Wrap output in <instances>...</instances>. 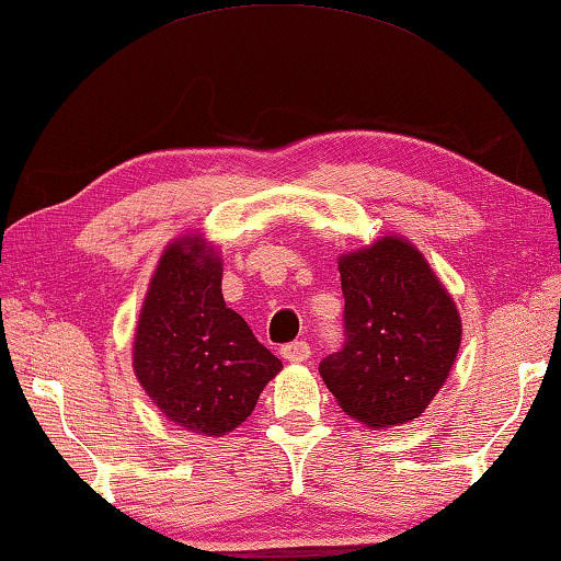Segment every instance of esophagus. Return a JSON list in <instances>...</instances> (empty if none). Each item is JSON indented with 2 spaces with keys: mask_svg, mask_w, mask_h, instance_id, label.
Listing matches in <instances>:
<instances>
[{
  "mask_svg": "<svg viewBox=\"0 0 561 561\" xmlns=\"http://www.w3.org/2000/svg\"><path fill=\"white\" fill-rule=\"evenodd\" d=\"M280 357L290 362V365H300V362H306L310 357L308 342H290V345H283Z\"/></svg>",
  "mask_w": 561,
  "mask_h": 561,
  "instance_id": "34e87169",
  "label": "esophagus"
}]
</instances>
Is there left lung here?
Here are the masks:
<instances>
[{
  "instance_id": "8db88e82",
  "label": "left lung",
  "mask_w": 561,
  "mask_h": 561,
  "mask_svg": "<svg viewBox=\"0 0 561 561\" xmlns=\"http://www.w3.org/2000/svg\"><path fill=\"white\" fill-rule=\"evenodd\" d=\"M345 347L320 362L340 409L369 428L409 424L446 385L460 350V312L414 243L381 236L337 259Z\"/></svg>"
}]
</instances>
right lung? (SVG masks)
I'll return each instance as SVG.
<instances>
[{"label":"right lung","instance_id":"1","mask_svg":"<svg viewBox=\"0 0 561 561\" xmlns=\"http://www.w3.org/2000/svg\"><path fill=\"white\" fill-rule=\"evenodd\" d=\"M221 255L202 233L167 243L133 337L135 377L184 431L226 436L251 416L280 359L226 308Z\"/></svg>","mask_w":561,"mask_h":561}]
</instances>
